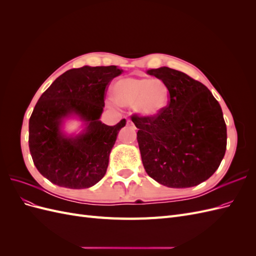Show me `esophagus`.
Instances as JSON below:
<instances>
[{
  "label": "esophagus",
  "instance_id": "1",
  "mask_svg": "<svg viewBox=\"0 0 256 256\" xmlns=\"http://www.w3.org/2000/svg\"><path fill=\"white\" fill-rule=\"evenodd\" d=\"M127 125H128V126H130L131 128H136V126H134V124L132 122H131V120H127Z\"/></svg>",
  "mask_w": 256,
  "mask_h": 256
}]
</instances>
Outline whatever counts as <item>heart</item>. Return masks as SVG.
I'll return each instance as SVG.
<instances>
[{
    "instance_id": "heart-1",
    "label": "heart",
    "mask_w": 256,
    "mask_h": 256,
    "mask_svg": "<svg viewBox=\"0 0 256 256\" xmlns=\"http://www.w3.org/2000/svg\"><path fill=\"white\" fill-rule=\"evenodd\" d=\"M157 82V84H152ZM115 102L122 106H136L138 112L152 116L160 112L166 102L164 84L154 80L122 78L114 84Z\"/></svg>"
}]
</instances>
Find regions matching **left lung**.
Returning <instances> with one entry per match:
<instances>
[{"label": "left lung", "mask_w": 256, "mask_h": 256, "mask_svg": "<svg viewBox=\"0 0 256 256\" xmlns=\"http://www.w3.org/2000/svg\"><path fill=\"white\" fill-rule=\"evenodd\" d=\"M168 92V106L152 116L131 115L146 173L170 188H189L208 180L226 150L222 109L204 84L182 72H147Z\"/></svg>", "instance_id": "left-lung-1"}]
</instances>
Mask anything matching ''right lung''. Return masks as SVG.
Instances as JSON below:
<instances>
[{
    "label": "right lung",
    "mask_w": 256,
    "mask_h": 256,
    "mask_svg": "<svg viewBox=\"0 0 256 256\" xmlns=\"http://www.w3.org/2000/svg\"><path fill=\"white\" fill-rule=\"evenodd\" d=\"M116 66H84L69 69L38 99L28 122V147L40 173L60 187L85 189L104 176L112 147L124 118L114 126L99 120L106 92L122 74ZM76 114L88 122L76 138L60 132V122Z\"/></svg>",
    "instance_id": "obj_1"
}]
</instances>
